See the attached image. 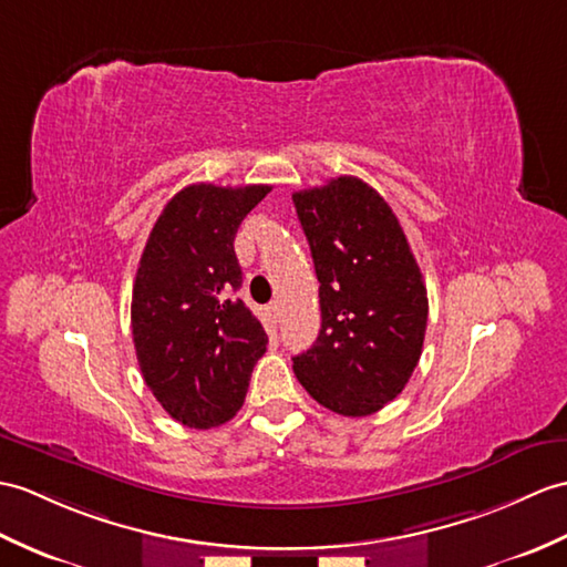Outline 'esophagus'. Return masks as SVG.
<instances>
[{"label":"esophagus","instance_id":"34e87169","mask_svg":"<svg viewBox=\"0 0 567 567\" xmlns=\"http://www.w3.org/2000/svg\"><path fill=\"white\" fill-rule=\"evenodd\" d=\"M268 313H270V319H272L275 323L280 321V305H278V301H270V305H268Z\"/></svg>","mask_w":567,"mask_h":567}]
</instances>
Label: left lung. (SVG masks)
Returning <instances> with one entry per match:
<instances>
[{
    "instance_id": "obj_1",
    "label": "left lung",
    "mask_w": 567,
    "mask_h": 567,
    "mask_svg": "<svg viewBox=\"0 0 567 567\" xmlns=\"http://www.w3.org/2000/svg\"><path fill=\"white\" fill-rule=\"evenodd\" d=\"M321 299L316 343L292 358L328 411L364 417L405 389L423 352L427 289L389 203L354 176L292 195Z\"/></svg>"
}]
</instances>
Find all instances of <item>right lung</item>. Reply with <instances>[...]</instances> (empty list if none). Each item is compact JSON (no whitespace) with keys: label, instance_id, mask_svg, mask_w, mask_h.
Wrapping results in <instances>:
<instances>
[{"label":"right lung","instance_id":"add662e5","mask_svg":"<svg viewBox=\"0 0 567 567\" xmlns=\"http://www.w3.org/2000/svg\"><path fill=\"white\" fill-rule=\"evenodd\" d=\"M270 186L195 183L166 203L133 287V340L154 399L186 427L207 430L239 411L268 336L236 297L234 236Z\"/></svg>","mask_w":567,"mask_h":567}]
</instances>
